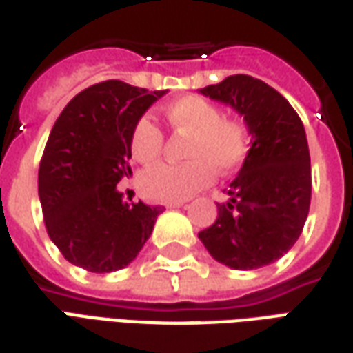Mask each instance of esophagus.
Segmentation results:
<instances>
[{
	"label": "esophagus",
	"instance_id": "obj_1",
	"mask_svg": "<svg viewBox=\"0 0 353 353\" xmlns=\"http://www.w3.org/2000/svg\"><path fill=\"white\" fill-rule=\"evenodd\" d=\"M185 201H166L164 202V206L166 208H179V206H183Z\"/></svg>",
	"mask_w": 353,
	"mask_h": 353
}]
</instances>
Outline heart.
Here are the masks:
<instances>
[{"label": "heart", "mask_w": 353, "mask_h": 353, "mask_svg": "<svg viewBox=\"0 0 353 353\" xmlns=\"http://www.w3.org/2000/svg\"><path fill=\"white\" fill-rule=\"evenodd\" d=\"M168 130L187 135L181 149L185 162L160 164L143 172L139 187L157 201L187 199L210 183L214 172L225 176L246 159L250 130L245 120L221 117V110L201 95H185L162 110ZM130 152L139 164H154L164 152V134L151 118L141 117L130 134Z\"/></svg>", "instance_id": "heart-1"}]
</instances>
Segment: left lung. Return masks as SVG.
I'll return each mask as SVG.
<instances>
[{
	"label": "left lung",
	"mask_w": 353,
	"mask_h": 353,
	"mask_svg": "<svg viewBox=\"0 0 353 353\" xmlns=\"http://www.w3.org/2000/svg\"><path fill=\"white\" fill-rule=\"evenodd\" d=\"M202 95L243 114L252 147L218 204V218L199 239L214 260L233 270H258L287 254L304 229L312 201V166L304 124L279 91L235 74Z\"/></svg>",
	"instance_id": "1"
}]
</instances>
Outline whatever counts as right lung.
<instances>
[{
	"instance_id": "right-lung-1",
	"label": "right lung",
	"mask_w": 353,
	"mask_h": 353,
	"mask_svg": "<svg viewBox=\"0 0 353 353\" xmlns=\"http://www.w3.org/2000/svg\"><path fill=\"white\" fill-rule=\"evenodd\" d=\"M164 93L107 80L80 91L57 118L38 193L49 239L74 265L122 270L151 236L162 208L125 202L117 185L132 174V128Z\"/></svg>"
}]
</instances>
